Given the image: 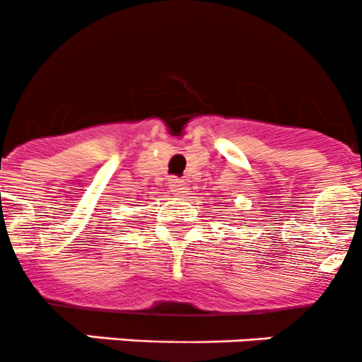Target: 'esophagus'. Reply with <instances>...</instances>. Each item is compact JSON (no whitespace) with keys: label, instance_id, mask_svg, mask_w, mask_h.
Returning a JSON list of instances; mask_svg holds the SVG:
<instances>
[{"label":"esophagus","instance_id":"1","mask_svg":"<svg viewBox=\"0 0 362 362\" xmlns=\"http://www.w3.org/2000/svg\"><path fill=\"white\" fill-rule=\"evenodd\" d=\"M170 189H173L176 195H186V192H188V186H186V182L182 180H177V177H173L169 182Z\"/></svg>","mask_w":362,"mask_h":362}]
</instances>
